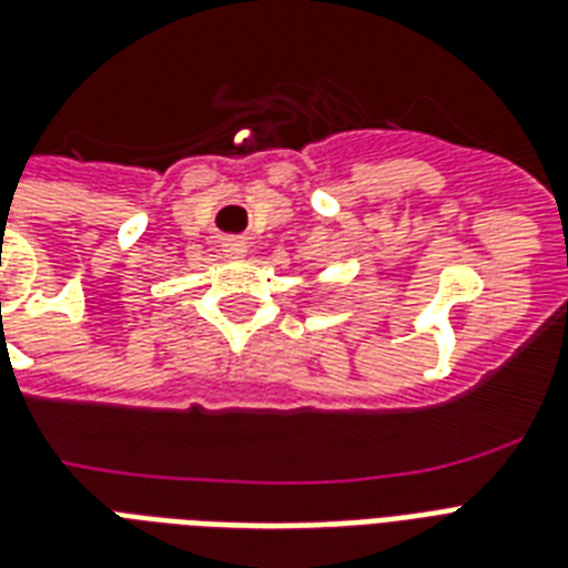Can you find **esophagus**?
Here are the masks:
<instances>
[{"label": "esophagus", "mask_w": 568, "mask_h": 568, "mask_svg": "<svg viewBox=\"0 0 568 568\" xmlns=\"http://www.w3.org/2000/svg\"><path fill=\"white\" fill-rule=\"evenodd\" d=\"M223 256H230V258H241L244 256V244L241 241H223Z\"/></svg>", "instance_id": "obj_1"}]
</instances>
